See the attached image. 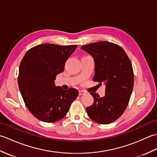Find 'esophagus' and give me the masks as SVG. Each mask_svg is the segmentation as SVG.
Here are the masks:
<instances>
[{"label":"esophagus","instance_id":"34e87169","mask_svg":"<svg viewBox=\"0 0 157 157\" xmlns=\"http://www.w3.org/2000/svg\"><path fill=\"white\" fill-rule=\"evenodd\" d=\"M86 94V92L84 91V90H79V95L81 96V95H83V94Z\"/></svg>","mask_w":157,"mask_h":157}]
</instances>
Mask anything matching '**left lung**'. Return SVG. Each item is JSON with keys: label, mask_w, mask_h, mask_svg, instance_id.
<instances>
[{"label": "left lung", "mask_w": 157, "mask_h": 157, "mask_svg": "<svg viewBox=\"0 0 157 157\" xmlns=\"http://www.w3.org/2000/svg\"><path fill=\"white\" fill-rule=\"evenodd\" d=\"M81 48L94 60L93 81L105 84L103 97L90 92L94 102L86 111L92 121L100 124L113 123L123 114L131 97L134 81L132 63L124 50L112 42H94Z\"/></svg>", "instance_id": "obj_1"}]
</instances>
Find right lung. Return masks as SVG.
<instances>
[{
    "label": "right lung",
    "instance_id": "obj_1",
    "mask_svg": "<svg viewBox=\"0 0 157 157\" xmlns=\"http://www.w3.org/2000/svg\"><path fill=\"white\" fill-rule=\"evenodd\" d=\"M78 45L42 44L25 53L19 65L18 85L25 106L36 118L46 123L63 119L78 96L76 89L56 87V76Z\"/></svg>",
    "mask_w": 157,
    "mask_h": 157
}]
</instances>
